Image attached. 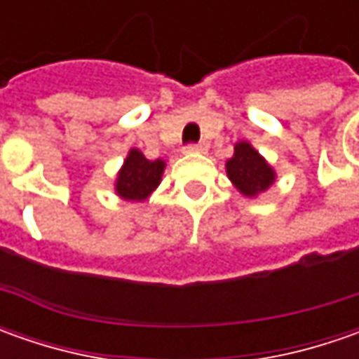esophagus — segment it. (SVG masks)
I'll use <instances>...</instances> for the list:
<instances>
[{
  "label": "esophagus",
  "instance_id": "obj_1",
  "mask_svg": "<svg viewBox=\"0 0 359 359\" xmlns=\"http://www.w3.org/2000/svg\"><path fill=\"white\" fill-rule=\"evenodd\" d=\"M203 151H208V144L205 142L186 145V154H203Z\"/></svg>",
  "mask_w": 359,
  "mask_h": 359
}]
</instances>
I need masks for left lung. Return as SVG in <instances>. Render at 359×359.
Here are the masks:
<instances>
[{
    "mask_svg": "<svg viewBox=\"0 0 359 359\" xmlns=\"http://www.w3.org/2000/svg\"><path fill=\"white\" fill-rule=\"evenodd\" d=\"M228 177L243 196L255 198L276 182V172L248 142L233 147V156L226 163Z\"/></svg>",
    "mask_w": 359,
    "mask_h": 359,
    "instance_id": "obj_1",
    "label": "left lung"
}]
</instances>
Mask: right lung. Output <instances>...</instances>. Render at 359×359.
Wrapping results in <instances>:
<instances>
[{
  "label": "right lung",
  "instance_id": "obj_1",
  "mask_svg": "<svg viewBox=\"0 0 359 359\" xmlns=\"http://www.w3.org/2000/svg\"><path fill=\"white\" fill-rule=\"evenodd\" d=\"M163 159H147L140 149H130L116 180V191L128 201H144L161 182Z\"/></svg>",
  "mask_w": 359,
  "mask_h": 359
}]
</instances>
